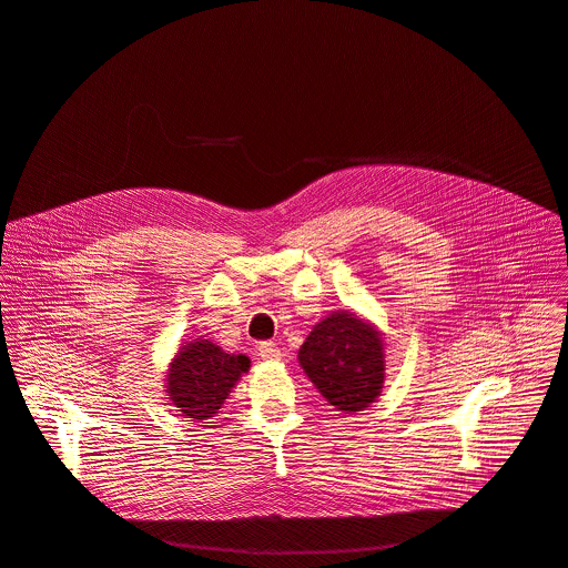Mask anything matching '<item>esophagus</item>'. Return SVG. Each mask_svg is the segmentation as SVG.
<instances>
[{
    "instance_id": "esophagus-1",
    "label": "esophagus",
    "mask_w": 568,
    "mask_h": 568,
    "mask_svg": "<svg viewBox=\"0 0 568 568\" xmlns=\"http://www.w3.org/2000/svg\"><path fill=\"white\" fill-rule=\"evenodd\" d=\"M257 354H260L262 361H277L282 356V352H280V347L275 343H260Z\"/></svg>"
}]
</instances>
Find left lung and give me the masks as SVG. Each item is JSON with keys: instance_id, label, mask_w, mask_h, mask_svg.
<instances>
[{"instance_id": "8db88e82", "label": "left lung", "mask_w": 568, "mask_h": 568, "mask_svg": "<svg viewBox=\"0 0 568 568\" xmlns=\"http://www.w3.org/2000/svg\"><path fill=\"white\" fill-rule=\"evenodd\" d=\"M297 361L315 389L339 412H363L385 383L383 333L352 311H333L317 322Z\"/></svg>"}]
</instances>
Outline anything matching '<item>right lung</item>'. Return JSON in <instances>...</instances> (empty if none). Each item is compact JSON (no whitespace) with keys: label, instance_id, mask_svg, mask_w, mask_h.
<instances>
[{"label":"right lung","instance_id":"add662e5","mask_svg":"<svg viewBox=\"0 0 568 568\" xmlns=\"http://www.w3.org/2000/svg\"><path fill=\"white\" fill-rule=\"evenodd\" d=\"M248 369L251 361L244 354H225L210 339L194 337L172 358L165 392L181 416L205 420L221 409Z\"/></svg>","mask_w":568,"mask_h":568}]
</instances>
